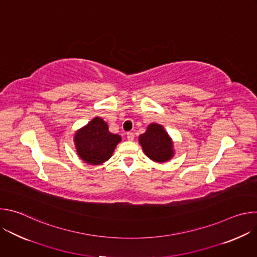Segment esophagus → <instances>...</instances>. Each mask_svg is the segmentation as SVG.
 I'll return each instance as SVG.
<instances>
[{"label":"esophagus","instance_id":"1","mask_svg":"<svg viewBox=\"0 0 257 257\" xmlns=\"http://www.w3.org/2000/svg\"><path fill=\"white\" fill-rule=\"evenodd\" d=\"M126 135H127V139H128V140L132 141V140L134 139V133H133V132H127Z\"/></svg>","mask_w":257,"mask_h":257}]
</instances>
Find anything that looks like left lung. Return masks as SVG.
Segmentation results:
<instances>
[{
  "mask_svg": "<svg viewBox=\"0 0 257 257\" xmlns=\"http://www.w3.org/2000/svg\"><path fill=\"white\" fill-rule=\"evenodd\" d=\"M143 152L155 162H167L173 157L172 141L161 125L152 124L139 136Z\"/></svg>",
  "mask_w": 257,
  "mask_h": 257,
  "instance_id": "obj_1",
  "label": "left lung"
}]
</instances>
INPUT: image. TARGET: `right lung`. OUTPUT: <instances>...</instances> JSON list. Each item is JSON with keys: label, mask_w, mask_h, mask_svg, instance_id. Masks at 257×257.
<instances>
[{"label": "right lung", "mask_w": 257, "mask_h": 257, "mask_svg": "<svg viewBox=\"0 0 257 257\" xmlns=\"http://www.w3.org/2000/svg\"><path fill=\"white\" fill-rule=\"evenodd\" d=\"M78 156L87 164L99 165L112 157L121 136L108 132L101 118H94L75 134Z\"/></svg>", "instance_id": "1"}]
</instances>
